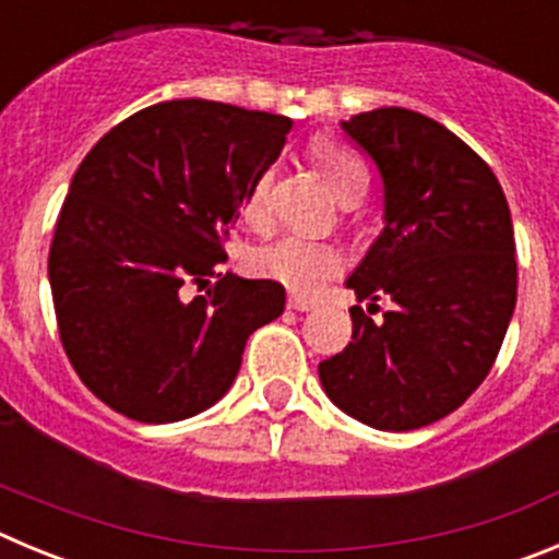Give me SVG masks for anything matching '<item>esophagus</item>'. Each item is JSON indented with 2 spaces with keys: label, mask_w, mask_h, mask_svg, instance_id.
Instances as JSON below:
<instances>
[{
  "label": "esophagus",
  "mask_w": 559,
  "mask_h": 559,
  "mask_svg": "<svg viewBox=\"0 0 559 559\" xmlns=\"http://www.w3.org/2000/svg\"><path fill=\"white\" fill-rule=\"evenodd\" d=\"M288 308L299 310V313H308V310H316L319 305L313 299H305V296H288Z\"/></svg>",
  "instance_id": "esophagus-1"
}]
</instances>
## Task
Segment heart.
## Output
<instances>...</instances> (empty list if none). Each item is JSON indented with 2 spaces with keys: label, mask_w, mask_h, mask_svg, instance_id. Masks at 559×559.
Masks as SVG:
<instances>
[{
  "label": "heart",
  "mask_w": 559,
  "mask_h": 559,
  "mask_svg": "<svg viewBox=\"0 0 559 559\" xmlns=\"http://www.w3.org/2000/svg\"><path fill=\"white\" fill-rule=\"evenodd\" d=\"M313 159L333 187V192L341 201L367 190V167L364 162L349 153L347 147H338L333 142H316ZM271 170L260 173L254 185L246 192L240 212L249 224L260 226L265 221V192H269ZM257 274L269 276L274 283L296 290V294H316L322 290L324 283H330L341 269H344V251L335 243L324 240H308L299 235H283L265 243L263 249L254 251Z\"/></svg>",
  "instance_id": "heart-1"
}]
</instances>
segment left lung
Instances as JSON below:
<instances>
[{
    "mask_svg": "<svg viewBox=\"0 0 559 559\" xmlns=\"http://www.w3.org/2000/svg\"><path fill=\"white\" fill-rule=\"evenodd\" d=\"M383 181V231L347 276L353 341L319 364L324 392L378 431L456 412L492 369L518 296L515 231L496 173L456 133L408 108L341 122ZM367 308V310H369Z\"/></svg>",
    "mask_w": 559,
    "mask_h": 559,
    "instance_id": "left-lung-1",
    "label": "left lung"
}]
</instances>
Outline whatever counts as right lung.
Wrapping results in <instances>:
<instances>
[{
    "label": "right lung",
    "instance_id": "obj_1",
    "mask_svg": "<svg viewBox=\"0 0 559 559\" xmlns=\"http://www.w3.org/2000/svg\"><path fill=\"white\" fill-rule=\"evenodd\" d=\"M288 117L212 100L131 114L72 176L49 249L58 333L78 378L136 423H179L235 383L249 335L285 310L274 280L218 274L237 210ZM206 275L219 283L190 300Z\"/></svg>",
    "mask_w": 559,
    "mask_h": 559
}]
</instances>
